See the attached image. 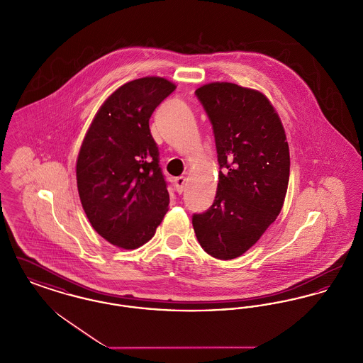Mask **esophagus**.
I'll return each instance as SVG.
<instances>
[{
  "label": "esophagus",
  "mask_w": 363,
  "mask_h": 363,
  "mask_svg": "<svg viewBox=\"0 0 363 363\" xmlns=\"http://www.w3.org/2000/svg\"><path fill=\"white\" fill-rule=\"evenodd\" d=\"M185 185H186V178L185 177H178L175 178V186L179 193H182L185 189Z\"/></svg>",
  "instance_id": "1"
}]
</instances>
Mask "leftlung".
I'll return each mask as SVG.
<instances>
[{
	"mask_svg": "<svg viewBox=\"0 0 363 363\" xmlns=\"http://www.w3.org/2000/svg\"><path fill=\"white\" fill-rule=\"evenodd\" d=\"M213 128L219 182L212 207L193 215L201 247L233 259L247 252L280 213L290 150L280 117L257 89L213 82L196 89Z\"/></svg>",
	"mask_w": 363,
	"mask_h": 363,
	"instance_id": "1",
	"label": "left lung"
}]
</instances>
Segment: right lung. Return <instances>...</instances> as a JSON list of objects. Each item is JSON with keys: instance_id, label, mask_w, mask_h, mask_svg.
I'll return each instance as SVG.
<instances>
[{"instance_id": "add662e5", "label": "right lung", "mask_w": 363, "mask_h": 363, "mask_svg": "<svg viewBox=\"0 0 363 363\" xmlns=\"http://www.w3.org/2000/svg\"><path fill=\"white\" fill-rule=\"evenodd\" d=\"M177 86L159 76L117 88L99 107L76 160L80 201L94 230L132 250L155 235L170 194L150 130L156 106Z\"/></svg>"}]
</instances>
